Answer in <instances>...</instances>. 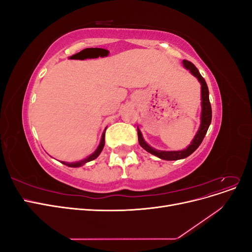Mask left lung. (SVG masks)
<instances>
[{
	"label": "left lung",
	"instance_id": "obj_1",
	"mask_svg": "<svg viewBox=\"0 0 252 252\" xmlns=\"http://www.w3.org/2000/svg\"><path fill=\"white\" fill-rule=\"evenodd\" d=\"M183 65L188 69L190 72H191L194 77L199 80L201 83V96H202V113H201V125L199 130H197L195 136L193 138L191 144L189 146L184 149V150H179V151H163V150H157L155 148L150 147L149 145L145 142L143 139V135L140 129L138 128V138H139V143L141 145V147H143L145 150L148 151L149 154L154 155L162 159H167V161H175V159H181V158H185L189 157L196 150V148L200 146L201 143L203 142L206 132H207L209 125L211 123V118H212V111H211V105L209 102V91L207 84H206L204 78L201 75L200 71L197 70V68L187 60L183 61Z\"/></svg>",
	"mask_w": 252,
	"mask_h": 252
}]
</instances>
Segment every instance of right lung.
<instances>
[{"label":"right lung","instance_id":"right-lung-1","mask_svg":"<svg viewBox=\"0 0 252 252\" xmlns=\"http://www.w3.org/2000/svg\"><path fill=\"white\" fill-rule=\"evenodd\" d=\"M105 130H106V129H105ZM105 130H104V132H103V134H102V139H101L100 145H98L97 148H96V150L94 152L93 155H90L88 158H84V159H82V161H79V162H74V163L61 162V163L64 164V165H66V166H69V167H80V166H82V165L86 164V163H88V162H90V161H93V159L96 158L98 156H100V154H101L102 150H103V148H104V145H105Z\"/></svg>","mask_w":252,"mask_h":252}]
</instances>
